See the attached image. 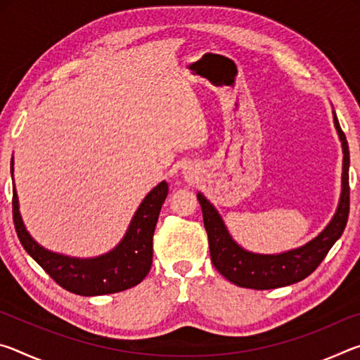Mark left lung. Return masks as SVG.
Segmentation results:
<instances>
[{"mask_svg": "<svg viewBox=\"0 0 360 360\" xmlns=\"http://www.w3.org/2000/svg\"><path fill=\"white\" fill-rule=\"evenodd\" d=\"M333 120L345 154L343 188H341L338 210L330 224L308 245L278 255L248 252L231 240L214 206L202 193H197L203 212V224L206 233H208L211 262L216 270L230 283L240 285V288L265 290L284 288V285L302 281L319 266L335 241L343 233L349 216V149L337 115Z\"/></svg>", "mask_w": 360, "mask_h": 360, "instance_id": "obj_1", "label": "left lung"}]
</instances>
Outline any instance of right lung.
<instances>
[{
  "label": "right lung",
  "instance_id": "1",
  "mask_svg": "<svg viewBox=\"0 0 360 360\" xmlns=\"http://www.w3.org/2000/svg\"><path fill=\"white\" fill-rule=\"evenodd\" d=\"M167 195L168 184L162 181L139 205L120 245L95 259L66 257L39 246L22 222L15 187L12 191V217L22 246L58 285L84 297L106 295L135 288L148 276L152 265V236Z\"/></svg>",
  "mask_w": 360,
  "mask_h": 360
}]
</instances>
